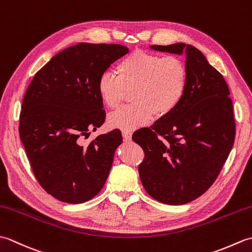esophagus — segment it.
I'll return each mask as SVG.
<instances>
[{
  "label": "esophagus",
  "mask_w": 252,
  "mask_h": 252,
  "mask_svg": "<svg viewBox=\"0 0 252 252\" xmlns=\"http://www.w3.org/2000/svg\"><path fill=\"white\" fill-rule=\"evenodd\" d=\"M122 136H123V140H125L126 142L131 141V138H132L131 132L126 131V130H122Z\"/></svg>",
  "instance_id": "1"
}]
</instances>
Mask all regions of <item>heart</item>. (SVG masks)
Instances as JSON below:
<instances>
[{"label": "heart", "mask_w": 252, "mask_h": 252, "mask_svg": "<svg viewBox=\"0 0 252 252\" xmlns=\"http://www.w3.org/2000/svg\"><path fill=\"white\" fill-rule=\"evenodd\" d=\"M118 76L101 74L97 92L106 107L115 109L125 97V91L133 87L134 103L122 107L108 117L111 127L130 131L142 126L154 115L163 117L172 112L183 99L189 71L185 63L176 56L136 50L117 66Z\"/></svg>", "instance_id": "1"}]
</instances>
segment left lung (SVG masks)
I'll return each mask as SVG.
<instances>
[{"mask_svg":"<svg viewBox=\"0 0 252 252\" xmlns=\"http://www.w3.org/2000/svg\"><path fill=\"white\" fill-rule=\"evenodd\" d=\"M184 54L189 80L183 99L151 127L133 133L144 151L138 173L144 189L167 205H184L201 196L217 180L233 147V103L222 74L195 46L152 45Z\"/></svg>","mask_w":252,"mask_h":252,"instance_id":"1","label":"left lung"}]
</instances>
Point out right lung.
<instances>
[{
  "mask_svg": "<svg viewBox=\"0 0 252 252\" xmlns=\"http://www.w3.org/2000/svg\"><path fill=\"white\" fill-rule=\"evenodd\" d=\"M129 53L120 44L79 43L58 53L27 89L19 135L36 181L67 203L92 199L108 178L120 130L83 144L106 118L97 92L99 77Z\"/></svg>",
  "mask_w": 252,
  "mask_h": 252,
  "instance_id": "obj_1",
  "label": "right lung"
}]
</instances>
